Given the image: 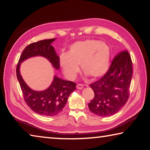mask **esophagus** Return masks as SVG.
I'll return each instance as SVG.
<instances>
[{
  "label": "esophagus",
  "mask_w": 150,
  "mask_h": 150,
  "mask_svg": "<svg viewBox=\"0 0 150 150\" xmlns=\"http://www.w3.org/2000/svg\"><path fill=\"white\" fill-rule=\"evenodd\" d=\"M83 88V85L82 84H77V89H82V88Z\"/></svg>",
  "instance_id": "obj_1"
}]
</instances>
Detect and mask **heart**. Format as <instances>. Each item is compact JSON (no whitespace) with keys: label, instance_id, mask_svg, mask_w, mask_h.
Here are the masks:
<instances>
[{"label":"heart","instance_id":"obj_1","mask_svg":"<svg viewBox=\"0 0 150 150\" xmlns=\"http://www.w3.org/2000/svg\"><path fill=\"white\" fill-rule=\"evenodd\" d=\"M110 49L104 42L87 40L71 45L68 54L60 55L59 63L69 79L73 80L79 72L81 65L83 72L93 79L107 72L110 63Z\"/></svg>","mask_w":150,"mask_h":150}]
</instances>
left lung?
Returning <instances> with one entry per match:
<instances>
[{"label": "left lung", "mask_w": 150, "mask_h": 150, "mask_svg": "<svg viewBox=\"0 0 150 150\" xmlns=\"http://www.w3.org/2000/svg\"><path fill=\"white\" fill-rule=\"evenodd\" d=\"M132 62L128 51L118 53L108 71L89 85L95 96L88 104L95 115L105 117L115 115L125 105L130 96Z\"/></svg>", "instance_id": "8db88e82"}]
</instances>
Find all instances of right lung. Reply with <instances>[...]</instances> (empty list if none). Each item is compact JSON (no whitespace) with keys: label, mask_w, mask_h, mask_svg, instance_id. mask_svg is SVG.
Wrapping results in <instances>:
<instances>
[{"label":"right lung","mask_w":150,"mask_h":150,"mask_svg":"<svg viewBox=\"0 0 150 150\" xmlns=\"http://www.w3.org/2000/svg\"><path fill=\"white\" fill-rule=\"evenodd\" d=\"M55 40V38L40 40L28 45L22 52L16 66L17 79L25 102L33 111L40 115L54 116L59 114L67 104L70 94L75 90L76 83L55 76L52 85L46 90L35 91L24 82L20 73V65L28 58L42 56L49 60L55 69H59V57L52 45Z\"/></svg>","instance_id":"add662e5"}]
</instances>
